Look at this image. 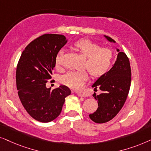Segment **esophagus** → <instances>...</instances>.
Returning a JSON list of instances; mask_svg holds the SVG:
<instances>
[{
	"mask_svg": "<svg viewBox=\"0 0 151 151\" xmlns=\"http://www.w3.org/2000/svg\"><path fill=\"white\" fill-rule=\"evenodd\" d=\"M77 95L79 96H83V97H86V96H87V94L86 93H84V92H77Z\"/></svg>",
	"mask_w": 151,
	"mask_h": 151,
	"instance_id": "34e87169",
	"label": "esophagus"
}]
</instances>
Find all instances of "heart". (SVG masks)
I'll return each instance as SVG.
<instances>
[{
    "mask_svg": "<svg viewBox=\"0 0 151 151\" xmlns=\"http://www.w3.org/2000/svg\"><path fill=\"white\" fill-rule=\"evenodd\" d=\"M76 51L86 57L83 68L88 70L93 79H99L109 71L111 67L114 52L112 48L101 47L99 43L88 39L78 40L73 43ZM63 51H59L55 58L56 67L63 65ZM88 79V73L85 70L79 72L70 71L61 76L60 81L72 89L81 87Z\"/></svg>",
    "mask_w": 151,
    "mask_h": 151,
    "instance_id": "1",
    "label": "heart"
}]
</instances>
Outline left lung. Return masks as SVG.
Masks as SVG:
<instances>
[{
	"mask_svg": "<svg viewBox=\"0 0 151 151\" xmlns=\"http://www.w3.org/2000/svg\"><path fill=\"white\" fill-rule=\"evenodd\" d=\"M109 41L115 42L112 38L106 37ZM117 52H119L117 50ZM131 83V69L128 57L124 52L118 53L113 67L103 77L99 78L92 87L101 90L97 95L93 94L97 100L98 108L90 118L95 123L103 124L115 116L123 107L127 99Z\"/></svg>",
	"mask_w": 151,
	"mask_h": 151,
	"instance_id": "1",
	"label": "left lung"
}]
</instances>
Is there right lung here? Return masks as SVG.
Listing matches in <instances>:
<instances>
[{
    "label": "right lung",
    "mask_w": 151,
    "mask_h": 151,
    "mask_svg": "<svg viewBox=\"0 0 151 151\" xmlns=\"http://www.w3.org/2000/svg\"><path fill=\"white\" fill-rule=\"evenodd\" d=\"M67 43L65 36L45 34L26 46L18 62L16 81L19 99L27 113L37 121L50 122L61 113L71 91L65 86L51 90L55 58Z\"/></svg>",
    "instance_id": "add662e5"
}]
</instances>
